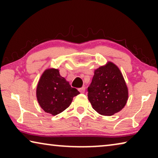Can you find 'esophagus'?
Segmentation results:
<instances>
[{"instance_id":"obj_1","label":"esophagus","mask_w":158,"mask_h":158,"mask_svg":"<svg viewBox=\"0 0 158 158\" xmlns=\"http://www.w3.org/2000/svg\"><path fill=\"white\" fill-rule=\"evenodd\" d=\"M78 90L80 91V93H81V94H84L85 91V87H82V88H80Z\"/></svg>"}]
</instances>
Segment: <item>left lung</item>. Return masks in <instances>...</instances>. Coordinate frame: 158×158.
I'll use <instances>...</instances> for the list:
<instances>
[{
    "label": "left lung",
    "mask_w": 158,
    "mask_h": 158,
    "mask_svg": "<svg viewBox=\"0 0 158 158\" xmlns=\"http://www.w3.org/2000/svg\"><path fill=\"white\" fill-rule=\"evenodd\" d=\"M88 98L93 109L101 115L111 116L124 107L128 89L117 66L109 62L95 70Z\"/></svg>",
    "instance_id": "left-lung-1"
}]
</instances>
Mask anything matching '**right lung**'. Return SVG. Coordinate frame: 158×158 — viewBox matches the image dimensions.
<instances>
[{
  "label": "right lung",
  "instance_id": "1",
  "mask_svg": "<svg viewBox=\"0 0 158 158\" xmlns=\"http://www.w3.org/2000/svg\"><path fill=\"white\" fill-rule=\"evenodd\" d=\"M79 94L60 75L59 70L54 68L44 71L36 88V98L40 106L54 116L65 110L72 103L73 97Z\"/></svg>",
  "mask_w": 158,
  "mask_h": 158
}]
</instances>
